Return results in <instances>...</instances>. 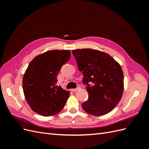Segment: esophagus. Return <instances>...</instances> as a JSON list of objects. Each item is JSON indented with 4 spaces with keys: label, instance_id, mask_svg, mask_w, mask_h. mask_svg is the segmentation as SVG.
I'll return each mask as SVG.
<instances>
[{
    "label": "esophagus",
    "instance_id": "1",
    "mask_svg": "<svg viewBox=\"0 0 149 149\" xmlns=\"http://www.w3.org/2000/svg\"><path fill=\"white\" fill-rule=\"evenodd\" d=\"M79 89V88L78 87V88H77L76 89H72L71 91H72V92H75V91H78V90Z\"/></svg>",
    "mask_w": 149,
    "mask_h": 149
}]
</instances>
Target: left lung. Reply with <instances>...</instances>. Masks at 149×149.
Returning a JSON list of instances; mask_svg holds the SVG:
<instances>
[{
    "label": "left lung",
    "instance_id": "left-lung-1",
    "mask_svg": "<svg viewBox=\"0 0 149 149\" xmlns=\"http://www.w3.org/2000/svg\"><path fill=\"white\" fill-rule=\"evenodd\" d=\"M83 83L88 85L89 97L82 104L88 114L100 116L109 113L120 101L124 92L122 68L109 54L90 48L72 51ZM90 82L92 84L90 85Z\"/></svg>",
    "mask_w": 149,
    "mask_h": 149
}]
</instances>
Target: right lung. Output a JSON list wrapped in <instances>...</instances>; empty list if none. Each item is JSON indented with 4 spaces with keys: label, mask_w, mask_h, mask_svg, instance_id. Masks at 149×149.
Segmentation results:
<instances>
[{
    "label": "right lung",
    "mask_w": 149,
    "mask_h": 149,
    "mask_svg": "<svg viewBox=\"0 0 149 149\" xmlns=\"http://www.w3.org/2000/svg\"><path fill=\"white\" fill-rule=\"evenodd\" d=\"M70 56V50L53 49L37 55L30 63L22 86L26 101L34 112L52 116L64 107L70 93L58 86L56 77Z\"/></svg>",
    "instance_id": "1"
}]
</instances>
